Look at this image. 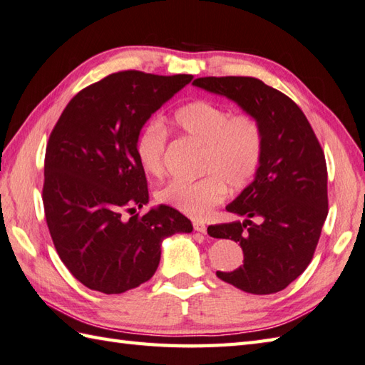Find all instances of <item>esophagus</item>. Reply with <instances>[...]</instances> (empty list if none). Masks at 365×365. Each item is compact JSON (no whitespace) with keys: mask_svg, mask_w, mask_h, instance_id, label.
<instances>
[{"mask_svg":"<svg viewBox=\"0 0 365 365\" xmlns=\"http://www.w3.org/2000/svg\"><path fill=\"white\" fill-rule=\"evenodd\" d=\"M193 228H195V232L202 233V235H206V225L203 224V222L195 220V222H193Z\"/></svg>","mask_w":365,"mask_h":365,"instance_id":"34e87169","label":"esophagus"}]
</instances>
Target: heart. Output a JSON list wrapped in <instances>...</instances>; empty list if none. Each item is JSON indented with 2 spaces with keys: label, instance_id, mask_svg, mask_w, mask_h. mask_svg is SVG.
I'll use <instances>...</instances> for the list:
<instances>
[{
  "label": "heart",
  "instance_id": "1",
  "mask_svg": "<svg viewBox=\"0 0 365 365\" xmlns=\"http://www.w3.org/2000/svg\"><path fill=\"white\" fill-rule=\"evenodd\" d=\"M173 123L185 135L203 145L200 172L202 180H173L159 192L162 203L189 217H205L225 198L227 185L242 190L254 181L263 158L262 125L249 113L232 115L220 103L193 101L178 108ZM167 133L153 123L137 137L135 154L148 175L160 178L165 173Z\"/></svg>",
  "mask_w": 365,
  "mask_h": 365
}]
</instances>
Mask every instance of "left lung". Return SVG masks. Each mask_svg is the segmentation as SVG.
Wrapping results in <instances>:
<instances>
[{
  "mask_svg": "<svg viewBox=\"0 0 365 365\" xmlns=\"http://www.w3.org/2000/svg\"><path fill=\"white\" fill-rule=\"evenodd\" d=\"M192 85L236 102L264 140L254 181L227 205L244 220L207 227L212 237L240 242L244 264L215 274L245 293H277L306 271L328 217L324 153L302 110L262 80L203 77Z\"/></svg>",
  "mask_w": 365,
  "mask_h": 365,
  "instance_id": "1",
  "label": "left lung"
}]
</instances>
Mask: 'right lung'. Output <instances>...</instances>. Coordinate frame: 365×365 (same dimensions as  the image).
Wrapping results in <instances>:
<instances>
[{
    "mask_svg": "<svg viewBox=\"0 0 365 365\" xmlns=\"http://www.w3.org/2000/svg\"><path fill=\"white\" fill-rule=\"evenodd\" d=\"M192 76L116 72L72 98L50 133L43 165V210L59 258L85 287L120 294L150 280L163 240L190 233L192 222L150 202L135 154L138 133L154 111ZM125 209L134 212L120 217Z\"/></svg>",
    "mask_w": 365,
    "mask_h": 365,
    "instance_id": "right-lung-1",
    "label": "right lung"
}]
</instances>
